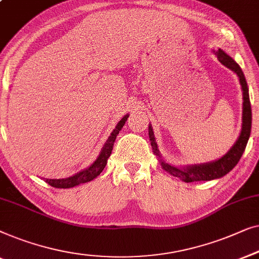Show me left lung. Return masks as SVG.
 Segmentation results:
<instances>
[{"label": "left lung", "instance_id": "obj_1", "mask_svg": "<svg viewBox=\"0 0 259 259\" xmlns=\"http://www.w3.org/2000/svg\"><path fill=\"white\" fill-rule=\"evenodd\" d=\"M216 55L218 61L225 67L231 69L232 71L236 72L239 77V83L242 85L243 92V117H242V130L240 134L230 150L225 154L223 157L217 159L214 162L205 163V164H198V165H188L184 167H177L169 164L165 161L162 159V155L159 154L157 143H156L154 131H152V126L149 124V138H150L152 150L154 154L158 156L159 163L163 169L167 171L170 175L175 177L181 178L183 182L190 183V182H199V181H211L214 178H221L225 176V175L230 172L234 167L237 165L240 157H242L244 150H245L247 141H249L250 133H251V121H252V115H251V104H250V97H249V89H247L246 79L244 76L242 69L239 65L236 63L235 60L227 55L223 50L218 49L216 52Z\"/></svg>", "mask_w": 259, "mask_h": 259}]
</instances>
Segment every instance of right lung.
Listing matches in <instances>:
<instances>
[{
    "mask_svg": "<svg viewBox=\"0 0 259 259\" xmlns=\"http://www.w3.org/2000/svg\"><path fill=\"white\" fill-rule=\"evenodd\" d=\"M129 115L123 116V118L117 123L116 128L112 130V133L109 138L105 142V144L102 148V150L100 152V156H98L96 161H95L92 165L87 169L79 171L74 176L68 177V178H60V180H48L46 178V182L49 185H52L54 188H60V189H68V188H74L76 185L82 184V183H87V182L93 181L94 178H96L98 175H100L103 169L107 165L108 158L110 157L111 151H112V147H114L115 140L117 137V135L119 131L122 130L123 125L125 124L126 119H128Z\"/></svg>",
    "mask_w": 259,
    "mask_h": 259,
    "instance_id": "obj_1",
    "label": "right lung"
}]
</instances>
